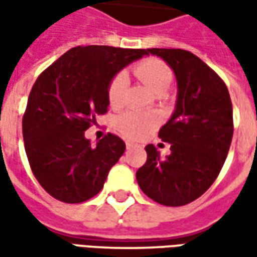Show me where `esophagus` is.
<instances>
[{
	"instance_id": "34e87169",
	"label": "esophagus",
	"mask_w": 257,
	"mask_h": 257,
	"mask_svg": "<svg viewBox=\"0 0 257 257\" xmlns=\"http://www.w3.org/2000/svg\"><path fill=\"white\" fill-rule=\"evenodd\" d=\"M125 147L130 150V149H134V147H137V144L133 143V142H125Z\"/></svg>"
}]
</instances>
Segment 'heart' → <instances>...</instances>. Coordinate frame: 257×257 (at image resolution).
I'll use <instances>...</instances> for the list:
<instances>
[{
	"mask_svg": "<svg viewBox=\"0 0 257 257\" xmlns=\"http://www.w3.org/2000/svg\"><path fill=\"white\" fill-rule=\"evenodd\" d=\"M134 75L147 85L153 93L163 94L173 83V73L170 67L159 58H144L133 67ZM125 90V74L117 73L107 84V100L111 107H120L123 103ZM160 124V117L150 111L130 110L120 114L115 118V127L120 133L133 139L142 140L153 132Z\"/></svg>",
	"mask_w": 257,
	"mask_h": 257,
	"instance_id": "b5f03b06",
	"label": "heart"
}]
</instances>
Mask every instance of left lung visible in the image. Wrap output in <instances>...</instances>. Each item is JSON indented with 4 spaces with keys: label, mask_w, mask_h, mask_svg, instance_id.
Here are the masks:
<instances>
[{
    "label": "left lung",
    "mask_w": 257,
    "mask_h": 257,
    "mask_svg": "<svg viewBox=\"0 0 257 257\" xmlns=\"http://www.w3.org/2000/svg\"><path fill=\"white\" fill-rule=\"evenodd\" d=\"M163 58L177 80V101L172 118L159 132L170 143L160 157L146 146L147 160L136 177L146 196L164 206H184L199 199L217 179L233 137V108L229 90L212 68L190 51L149 48Z\"/></svg>",
    "instance_id": "left-lung-1"
}]
</instances>
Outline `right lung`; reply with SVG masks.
<instances>
[{
  "label": "right lung",
  "instance_id": "obj_1",
  "mask_svg": "<svg viewBox=\"0 0 257 257\" xmlns=\"http://www.w3.org/2000/svg\"><path fill=\"white\" fill-rule=\"evenodd\" d=\"M146 54L140 48L80 45L38 75L23 117V137L35 179L54 199L83 203L103 189L125 144L108 133L93 147L84 132L107 113L111 77Z\"/></svg>",
  "mask_w": 257,
  "mask_h": 257
}]
</instances>
